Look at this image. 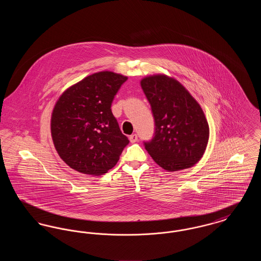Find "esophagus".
Masks as SVG:
<instances>
[{"label":"esophagus","instance_id":"esophagus-1","mask_svg":"<svg viewBox=\"0 0 261 261\" xmlns=\"http://www.w3.org/2000/svg\"><path fill=\"white\" fill-rule=\"evenodd\" d=\"M129 140H130L131 143H136L137 141H138V136H137L136 134H132L131 136L129 137Z\"/></svg>","mask_w":261,"mask_h":261}]
</instances>
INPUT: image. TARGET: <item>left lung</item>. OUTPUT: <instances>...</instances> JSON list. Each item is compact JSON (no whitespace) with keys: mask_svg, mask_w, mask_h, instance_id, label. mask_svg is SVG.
I'll return each instance as SVG.
<instances>
[{"mask_svg":"<svg viewBox=\"0 0 261 261\" xmlns=\"http://www.w3.org/2000/svg\"><path fill=\"white\" fill-rule=\"evenodd\" d=\"M155 123L153 139L145 148L166 171L194 166L202 158L210 126L199 102L178 80L168 75H149L141 80Z\"/></svg>","mask_w":261,"mask_h":261,"instance_id":"1","label":"left lung"}]
</instances>
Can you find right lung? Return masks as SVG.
<instances>
[{
    "mask_svg": "<svg viewBox=\"0 0 261 261\" xmlns=\"http://www.w3.org/2000/svg\"><path fill=\"white\" fill-rule=\"evenodd\" d=\"M127 76L112 71L89 75L67 88L50 117V135L60 158L80 173L99 176L115 166L129 140L111 107Z\"/></svg>",
    "mask_w": 261,
    "mask_h": 261,
    "instance_id": "1",
    "label": "right lung"
}]
</instances>
